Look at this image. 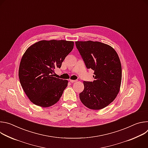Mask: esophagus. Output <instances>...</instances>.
Instances as JSON below:
<instances>
[{"mask_svg": "<svg viewBox=\"0 0 148 148\" xmlns=\"http://www.w3.org/2000/svg\"><path fill=\"white\" fill-rule=\"evenodd\" d=\"M70 81L71 82V83H74V82H77V80H73V79H70Z\"/></svg>", "mask_w": 148, "mask_h": 148, "instance_id": "1", "label": "esophagus"}]
</instances>
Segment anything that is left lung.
<instances>
[{"label":"left lung","mask_w":148,"mask_h":148,"mask_svg":"<svg viewBox=\"0 0 148 148\" xmlns=\"http://www.w3.org/2000/svg\"><path fill=\"white\" fill-rule=\"evenodd\" d=\"M75 45L87 68L94 71L92 82L83 81L80 100L91 110H101L115 99L120 90L122 67L119 56L111 46L101 42L78 41Z\"/></svg>","instance_id":"1"}]
</instances>
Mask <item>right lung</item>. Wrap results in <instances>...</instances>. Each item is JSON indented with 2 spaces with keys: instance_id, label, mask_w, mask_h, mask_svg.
<instances>
[{
  "instance_id": "obj_1",
  "label": "right lung",
  "mask_w": 148,
  "mask_h": 148,
  "mask_svg": "<svg viewBox=\"0 0 148 148\" xmlns=\"http://www.w3.org/2000/svg\"><path fill=\"white\" fill-rule=\"evenodd\" d=\"M73 47V41L51 40L39 41L26 50L20 61L18 78L34 104L49 107L59 101L69 82L53 74Z\"/></svg>"
}]
</instances>
